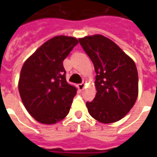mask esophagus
I'll return each mask as SVG.
<instances>
[{
  "label": "esophagus",
  "instance_id": "esophagus-1",
  "mask_svg": "<svg viewBox=\"0 0 157 157\" xmlns=\"http://www.w3.org/2000/svg\"><path fill=\"white\" fill-rule=\"evenodd\" d=\"M77 86H78L79 90H81V91H82V90H83L84 87H85V84H84V83H81V84H78Z\"/></svg>",
  "mask_w": 157,
  "mask_h": 157
}]
</instances>
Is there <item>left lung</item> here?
I'll use <instances>...</instances> for the list:
<instances>
[{"label": "left lung", "instance_id": "8db88e82", "mask_svg": "<svg viewBox=\"0 0 157 157\" xmlns=\"http://www.w3.org/2000/svg\"><path fill=\"white\" fill-rule=\"evenodd\" d=\"M79 42L97 74V94L92 102H86L90 115L104 124L120 120L132 109L138 96L135 62L104 36H87Z\"/></svg>", "mask_w": 157, "mask_h": 157}]
</instances>
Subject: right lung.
Returning a JSON list of instances; mask_svg holds the SVG:
<instances>
[{
    "instance_id": "1",
    "label": "right lung",
    "mask_w": 157,
    "mask_h": 157,
    "mask_svg": "<svg viewBox=\"0 0 157 157\" xmlns=\"http://www.w3.org/2000/svg\"><path fill=\"white\" fill-rule=\"evenodd\" d=\"M77 44L75 38L56 36L22 65L19 93L28 112L42 124H55L70 112L76 88L66 82L63 61Z\"/></svg>"
}]
</instances>
